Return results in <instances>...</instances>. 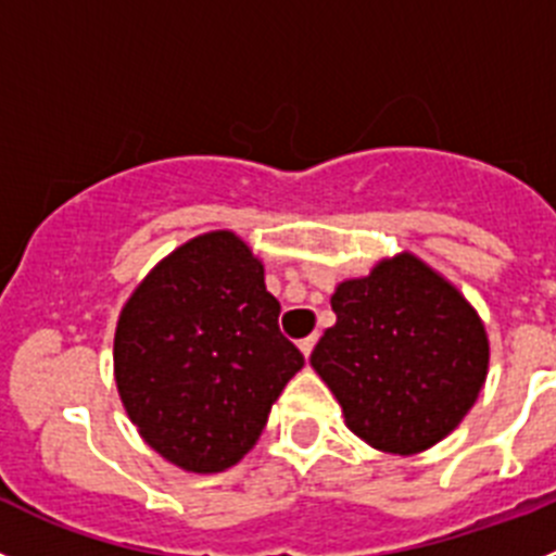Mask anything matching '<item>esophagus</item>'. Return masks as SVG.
<instances>
[{
	"label": "esophagus",
	"mask_w": 556,
	"mask_h": 556,
	"mask_svg": "<svg viewBox=\"0 0 556 556\" xmlns=\"http://www.w3.org/2000/svg\"><path fill=\"white\" fill-rule=\"evenodd\" d=\"M315 340H318V337H315V334H309V337H304L302 342H299V349H302V354H304V356H309V354H313V349H315Z\"/></svg>",
	"instance_id": "esophagus-1"
}]
</instances>
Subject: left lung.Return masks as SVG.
Here are the masks:
<instances>
[{"label": "left lung", "mask_w": 556, "mask_h": 556, "mask_svg": "<svg viewBox=\"0 0 556 556\" xmlns=\"http://www.w3.org/2000/svg\"><path fill=\"white\" fill-rule=\"evenodd\" d=\"M309 365L362 442L417 455L453 433L489 376V334L450 279L401 252L342 279Z\"/></svg>", "instance_id": "8db88e82"}]
</instances>
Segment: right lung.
I'll return each mask as SVG.
<instances>
[{
  "instance_id": "1",
  "label": "right lung",
  "mask_w": 556,
  "mask_h": 556,
  "mask_svg": "<svg viewBox=\"0 0 556 556\" xmlns=\"http://www.w3.org/2000/svg\"><path fill=\"white\" fill-rule=\"evenodd\" d=\"M277 320L263 261L230 230L180 243L137 285L114 329V383L161 458L216 475L254 447L304 367Z\"/></svg>"
}]
</instances>
